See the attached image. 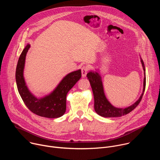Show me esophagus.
Wrapping results in <instances>:
<instances>
[{
  "instance_id": "esophagus-1",
  "label": "esophagus",
  "mask_w": 160,
  "mask_h": 160,
  "mask_svg": "<svg viewBox=\"0 0 160 160\" xmlns=\"http://www.w3.org/2000/svg\"><path fill=\"white\" fill-rule=\"evenodd\" d=\"M88 70V67L87 66H83L82 68V77H86V75L87 73V72Z\"/></svg>"
}]
</instances>
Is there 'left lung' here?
Here are the masks:
<instances>
[{"label":"left lung","mask_w":160,"mask_h":160,"mask_svg":"<svg viewBox=\"0 0 160 160\" xmlns=\"http://www.w3.org/2000/svg\"><path fill=\"white\" fill-rule=\"evenodd\" d=\"M141 62L143 68L144 73V83H143V90L142 92L139 97V99L135 102L133 104L126 108H117L112 105L110 102L108 100L106 97L104 90L103 87V83L102 81V78L99 74V70L95 72L90 71L87 75V77L88 79L91 87L92 89L94 99V109L97 114L101 117L104 118H112V117H120L131 112L133 109H135L141 101L143 96L145 87H146V69L145 66L140 56Z\"/></svg>","instance_id":"left-lung-1"}]
</instances>
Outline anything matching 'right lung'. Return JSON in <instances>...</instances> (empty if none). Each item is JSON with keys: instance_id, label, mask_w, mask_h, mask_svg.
<instances>
[{"instance_id": "right-lung-1", "label": "right lung", "mask_w": 160, "mask_h": 160, "mask_svg": "<svg viewBox=\"0 0 160 160\" xmlns=\"http://www.w3.org/2000/svg\"><path fill=\"white\" fill-rule=\"evenodd\" d=\"M30 48V45L28 43L22 51L16 66V82L19 94L32 112L48 118H59L66 112L68 92L82 77L81 70L67 74L51 92L37 98L30 92L24 78L25 59Z\"/></svg>"}]
</instances>
